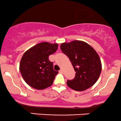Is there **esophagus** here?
Listing matches in <instances>:
<instances>
[{"instance_id": "esophagus-1", "label": "esophagus", "mask_w": 121, "mask_h": 121, "mask_svg": "<svg viewBox=\"0 0 121 121\" xmlns=\"http://www.w3.org/2000/svg\"><path fill=\"white\" fill-rule=\"evenodd\" d=\"M59 72L61 73H63V70L61 69L59 71Z\"/></svg>"}]
</instances>
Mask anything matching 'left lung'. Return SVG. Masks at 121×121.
<instances>
[{"instance_id": "left-lung-1", "label": "left lung", "mask_w": 121, "mask_h": 121, "mask_svg": "<svg viewBox=\"0 0 121 121\" xmlns=\"http://www.w3.org/2000/svg\"><path fill=\"white\" fill-rule=\"evenodd\" d=\"M60 48L69 58L76 72L75 78L67 80V86L78 91L92 87L102 71L101 61L96 52L87 43L78 40L61 43Z\"/></svg>"}]
</instances>
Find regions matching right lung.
I'll return each instance as SVG.
<instances>
[{
    "mask_svg": "<svg viewBox=\"0 0 121 121\" xmlns=\"http://www.w3.org/2000/svg\"><path fill=\"white\" fill-rule=\"evenodd\" d=\"M57 48V43L43 42L25 52L20 62L19 70L29 86L37 90H43L52 85L58 72L53 69L49 56Z\"/></svg>",
    "mask_w": 121,
    "mask_h": 121,
    "instance_id": "add662e5",
    "label": "right lung"
}]
</instances>
